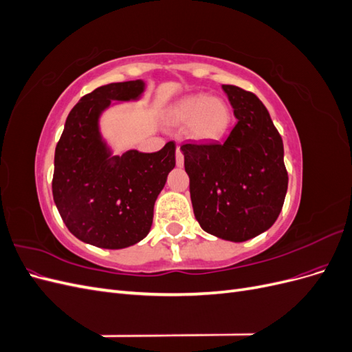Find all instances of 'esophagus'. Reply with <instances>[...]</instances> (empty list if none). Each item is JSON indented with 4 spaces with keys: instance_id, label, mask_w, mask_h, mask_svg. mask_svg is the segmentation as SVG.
<instances>
[{
    "instance_id": "1",
    "label": "esophagus",
    "mask_w": 352,
    "mask_h": 352,
    "mask_svg": "<svg viewBox=\"0 0 352 352\" xmlns=\"http://www.w3.org/2000/svg\"><path fill=\"white\" fill-rule=\"evenodd\" d=\"M176 164L177 167H182L184 166V154L180 151V148H176Z\"/></svg>"
}]
</instances>
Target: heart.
<instances>
[{
	"instance_id": "b5f03b06",
	"label": "heart",
	"mask_w": 352,
	"mask_h": 352,
	"mask_svg": "<svg viewBox=\"0 0 352 352\" xmlns=\"http://www.w3.org/2000/svg\"><path fill=\"white\" fill-rule=\"evenodd\" d=\"M170 123L188 126L194 141L212 142L226 133L230 113L228 105L207 94H195L177 101L167 113Z\"/></svg>"
}]
</instances>
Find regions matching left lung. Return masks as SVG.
Wrapping results in <instances>:
<instances>
[{"label": "left lung", "mask_w": 352, "mask_h": 352, "mask_svg": "<svg viewBox=\"0 0 352 352\" xmlns=\"http://www.w3.org/2000/svg\"><path fill=\"white\" fill-rule=\"evenodd\" d=\"M236 117L223 142L180 146L199 226L232 242L258 236L279 217L287 190L283 142L252 92L223 85Z\"/></svg>", "instance_id": "left-lung-1"}]
</instances>
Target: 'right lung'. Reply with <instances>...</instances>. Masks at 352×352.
<instances>
[{
    "label": "right lung",
    "mask_w": 352,
    "mask_h": 352,
    "mask_svg": "<svg viewBox=\"0 0 352 352\" xmlns=\"http://www.w3.org/2000/svg\"><path fill=\"white\" fill-rule=\"evenodd\" d=\"M142 79L109 83L87 94L67 116L56 148L52 197L67 229L85 243L122 250L142 241L153 225L155 199L176 166V145L157 153L114 154L101 132L113 105L140 101Z\"/></svg>",
    "instance_id": "obj_1"
}]
</instances>
